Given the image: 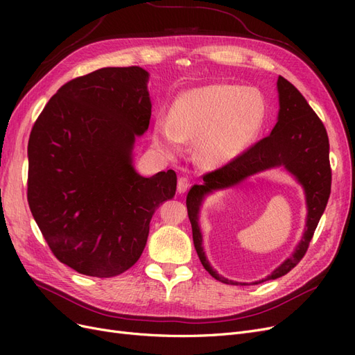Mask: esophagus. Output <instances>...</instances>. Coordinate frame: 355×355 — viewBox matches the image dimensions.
<instances>
[{
	"instance_id": "obj_1",
	"label": "esophagus",
	"mask_w": 355,
	"mask_h": 355,
	"mask_svg": "<svg viewBox=\"0 0 355 355\" xmlns=\"http://www.w3.org/2000/svg\"><path fill=\"white\" fill-rule=\"evenodd\" d=\"M189 187H191V182H189V179L188 178H179V180H178V192L179 194H185V192L189 189Z\"/></svg>"
}]
</instances>
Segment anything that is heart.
Returning a JSON list of instances; mask_svg holds the SVG:
<instances>
[{
  "label": "heart",
  "instance_id": "b5f03b06",
  "mask_svg": "<svg viewBox=\"0 0 355 355\" xmlns=\"http://www.w3.org/2000/svg\"><path fill=\"white\" fill-rule=\"evenodd\" d=\"M268 115L263 94L253 87L210 84L182 93L170 118H158L154 142L167 155L196 141L194 155L202 167L219 168L239 158L262 132Z\"/></svg>",
  "mask_w": 355,
  "mask_h": 355
}]
</instances>
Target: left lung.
I'll return each mask as SVG.
<instances>
[{
    "label": "left lung",
    "mask_w": 355,
    "mask_h": 355,
    "mask_svg": "<svg viewBox=\"0 0 355 355\" xmlns=\"http://www.w3.org/2000/svg\"><path fill=\"white\" fill-rule=\"evenodd\" d=\"M277 89L280 111H278L277 124L271 135L245 149L232 163L204 175V184L192 187L187 196V209L197 254L204 270L225 284L245 286V283L232 282L219 275L210 266L206 254H204L202 237L198 227V211L204 197L216 189L239 185L241 180L259 173V171L280 166L290 171L302 185L308 207L306 228L302 240L296 245L293 254L287 257L271 275L254 284L283 277L300 262L308 250L309 241L313 239L330 197L331 170L326 127L292 83L278 77Z\"/></svg>",
    "instance_id": "obj_1"
}]
</instances>
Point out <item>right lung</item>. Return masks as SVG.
Returning a JSON list of instances; mask_svg holds the SVG:
<instances>
[{
    "label": "right lung",
    "instance_id": "obj_1",
    "mask_svg": "<svg viewBox=\"0 0 355 355\" xmlns=\"http://www.w3.org/2000/svg\"><path fill=\"white\" fill-rule=\"evenodd\" d=\"M148 72L102 68L63 84L32 127L28 202L58 259L80 274L120 275L141 257L173 170L144 178L132 164L151 120Z\"/></svg>",
    "mask_w": 355,
    "mask_h": 355
}]
</instances>
